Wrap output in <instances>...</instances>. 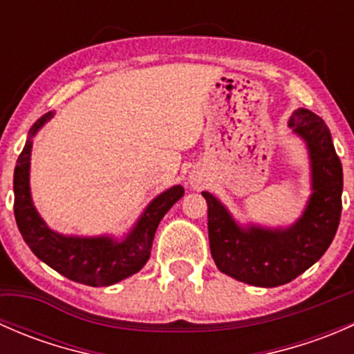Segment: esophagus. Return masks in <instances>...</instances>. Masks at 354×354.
<instances>
[{
    "label": "esophagus",
    "instance_id": "obj_1",
    "mask_svg": "<svg viewBox=\"0 0 354 354\" xmlns=\"http://www.w3.org/2000/svg\"><path fill=\"white\" fill-rule=\"evenodd\" d=\"M192 185H194L195 188L200 187V180H197V178H192Z\"/></svg>",
    "mask_w": 354,
    "mask_h": 354
}]
</instances>
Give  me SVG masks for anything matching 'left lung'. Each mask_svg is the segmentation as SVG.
Returning <instances> with one entry per match:
<instances>
[{"instance_id":"1","label":"left lung","mask_w":354,"mask_h":354,"mask_svg":"<svg viewBox=\"0 0 354 354\" xmlns=\"http://www.w3.org/2000/svg\"><path fill=\"white\" fill-rule=\"evenodd\" d=\"M289 128L305 140L312 167V195L301 217L289 227H241L209 192L207 227L217 269L241 283L276 288L313 266L327 252L337 231L342 209V166L330 131L320 116L299 108Z\"/></svg>"}]
</instances>
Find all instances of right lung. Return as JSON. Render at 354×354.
Returning <instances> with one entry per match:
<instances>
[{
  "label": "right lung",
  "mask_w": 354,
  "mask_h": 354,
  "mask_svg": "<svg viewBox=\"0 0 354 354\" xmlns=\"http://www.w3.org/2000/svg\"><path fill=\"white\" fill-rule=\"evenodd\" d=\"M51 118L53 113L49 111L32 124L27 144L17 160L13 173V210L17 226L34 255L56 272L87 286H111L133 276L147 263L160 219L183 197L185 190L181 185H176L157 195L123 240H114L111 236H65L49 230L32 203L28 171L32 137Z\"/></svg>",
  "instance_id": "obj_1"
}]
</instances>
